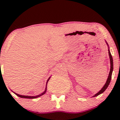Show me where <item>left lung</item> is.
Instances as JSON below:
<instances>
[{"mask_svg":"<svg viewBox=\"0 0 120 120\" xmlns=\"http://www.w3.org/2000/svg\"><path fill=\"white\" fill-rule=\"evenodd\" d=\"M106 43H107V46H108V47L109 49V46H108V44L107 43V42H106ZM108 53H109V59H110V63H111V69H110V71H109V75L108 77V78H107V80L106 81V83L105 85H104V86L103 87L102 89L100 90L98 92V93H96L95 95L93 96V97H95V96L99 95L101 94H102L103 92L105 91L106 89H107V88L108 87V86H109V83L110 82H111V78H112V71H113V58H112V55H111V52H110V51H109V49H108Z\"/></svg>","mask_w":120,"mask_h":120,"instance_id":"8db88e82","label":"left lung"}]
</instances>
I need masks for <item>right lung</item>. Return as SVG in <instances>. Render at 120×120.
<instances>
[{
  "label": "right lung",
  "instance_id": "right-lung-1",
  "mask_svg": "<svg viewBox=\"0 0 120 120\" xmlns=\"http://www.w3.org/2000/svg\"><path fill=\"white\" fill-rule=\"evenodd\" d=\"M49 78H50V77H49V79H48L47 81V83H46V89H45V91H44L43 93H42V94H40V95H37V96H26V95H25V96H24V95H21L17 94H16V93H14L16 95H17L18 96H19V97H20V98H27V99H35V98H38V97H39V96H41L43 95V94H45L46 93V90H47V82H48V81H49Z\"/></svg>",
  "mask_w": 120,
  "mask_h": 120
}]
</instances>
